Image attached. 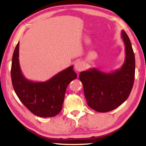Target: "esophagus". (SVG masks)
Returning a JSON list of instances; mask_svg holds the SVG:
<instances>
[{
  "instance_id": "esophagus-1",
  "label": "esophagus",
  "mask_w": 146,
  "mask_h": 146,
  "mask_svg": "<svg viewBox=\"0 0 146 146\" xmlns=\"http://www.w3.org/2000/svg\"><path fill=\"white\" fill-rule=\"evenodd\" d=\"M84 66L82 62H76L75 64V70L77 71H81L84 70Z\"/></svg>"
}]
</instances>
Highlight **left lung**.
<instances>
[{
    "mask_svg": "<svg viewBox=\"0 0 146 146\" xmlns=\"http://www.w3.org/2000/svg\"><path fill=\"white\" fill-rule=\"evenodd\" d=\"M121 36L125 53L122 67L111 73L90 68L79 75L88 105L96 111L105 113L115 110L127 100L131 91L135 80V55L129 38L123 30Z\"/></svg>",
    "mask_w": 146,
    "mask_h": 146,
    "instance_id": "1",
    "label": "left lung"
}]
</instances>
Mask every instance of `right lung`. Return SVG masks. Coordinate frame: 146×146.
Returning <instances> with one entry per match:
<instances>
[{
	"label": "right lung",
	"instance_id": "obj_1",
	"mask_svg": "<svg viewBox=\"0 0 146 146\" xmlns=\"http://www.w3.org/2000/svg\"><path fill=\"white\" fill-rule=\"evenodd\" d=\"M19 56V42L14 50L11 70L12 84L17 97L34 115L40 117H55L62 108L68 84L77 77L73 66L45 82H33L22 73Z\"/></svg>",
	"mask_w": 146,
	"mask_h": 146
}]
</instances>
